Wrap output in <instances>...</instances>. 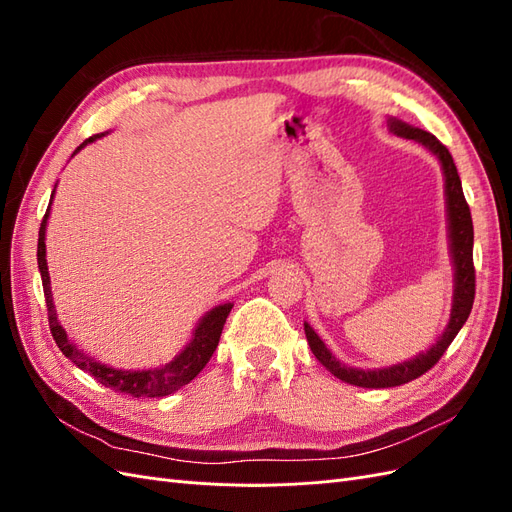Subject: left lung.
I'll return each instance as SVG.
<instances>
[{
	"label": "left lung",
	"mask_w": 512,
	"mask_h": 512,
	"mask_svg": "<svg viewBox=\"0 0 512 512\" xmlns=\"http://www.w3.org/2000/svg\"><path fill=\"white\" fill-rule=\"evenodd\" d=\"M386 126L401 138H408L418 145H423L431 156H436L442 168L444 177V200H446V226H448V252H451L453 262V307H451V318L444 327L438 342L433 344L429 350L418 352L412 359L389 365V367H378V369H361V367H350L335 359V354L324 346L318 333L309 327L305 322V337L307 344L312 348L316 359L327 367L335 378L342 382L363 386V389H389V386L406 384L410 380H416L423 376L427 369H431L440 361V356L451 346L457 333L461 331L463 324H466L472 303H474V262H472V247H474V228H472V215L470 207L466 203V196H463L461 179L457 173V166L453 162V156L448 149L438 141L436 136L414 128L410 123L401 121L397 117L386 119Z\"/></svg>",
	"instance_id": "8db88e82"
}]
</instances>
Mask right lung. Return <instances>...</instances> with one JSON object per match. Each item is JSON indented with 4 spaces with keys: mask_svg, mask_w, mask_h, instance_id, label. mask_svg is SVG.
<instances>
[{
    "mask_svg": "<svg viewBox=\"0 0 512 512\" xmlns=\"http://www.w3.org/2000/svg\"><path fill=\"white\" fill-rule=\"evenodd\" d=\"M104 134H96V136L87 138V141L81 147H76L72 156H76V153H79L83 147H87L89 143L98 141V138H102ZM55 188H57V185H55ZM53 196H55V190L51 194L49 209H46V213H44V220H42L40 232H38V269H40V277H42L46 307H49L51 333H53V339L57 342L59 350L64 352L76 367L87 371V374H91L98 382H102L104 386H108V389H113L117 393H126V395H132V397H164V395L179 391L181 386H185L190 380H194L200 374V371H203V367L209 363L215 348H218L224 322L230 314L232 303H222V305H215L213 309H209V312L198 320V324L192 331L190 342L183 346V350L175 356L173 361L162 365V367L119 369V367L106 365L102 361H96L94 356H87L68 337L66 329L61 327V322L57 320V309H55V303H53L49 265H46V243H44L46 241V224H49V213H51V205H53Z\"/></svg>",
    "mask_w": 512,
    "mask_h": 512,
    "instance_id": "right-lung-1",
    "label": "right lung"
}]
</instances>
